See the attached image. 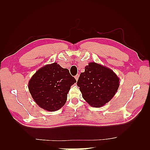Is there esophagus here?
<instances>
[{"instance_id":"esophagus-1","label":"esophagus","mask_w":150,"mask_h":150,"mask_svg":"<svg viewBox=\"0 0 150 150\" xmlns=\"http://www.w3.org/2000/svg\"><path fill=\"white\" fill-rule=\"evenodd\" d=\"M79 75L78 74V75H76L75 76V79H76V81H78V79H79Z\"/></svg>"}]
</instances>
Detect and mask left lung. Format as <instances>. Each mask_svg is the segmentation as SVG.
I'll use <instances>...</instances> for the list:
<instances>
[{"label":"left lung","instance_id":"8db88e82","mask_svg":"<svg viewBox=\"0 0 150 150\" xmlns=\"http://www.w3.org/2000/svg\"><path fill=\"white\" fill-rule=\"evenodd\" d=\"M120 79L112 69L95 62L88 63L81 73L77 86L82 97L90 106L100 108L115 96Z\"/></svg>","mask_w":150,"mask_h":150}]
</instances>
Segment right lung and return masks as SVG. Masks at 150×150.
I'll list each match as a JSON object with an SVG mask.
<instances>
[{
	"label": "right lung",
	"instance_id": "right-lung-1",
	"mask_svg": "<svg viewBox=\"0 0 150 150\" xmlns=\"http://www.w3.org/2000/svg\"><path fill=\"white\" fill-rule=\"evenodd\" d=\"M75 82L68 69L54 62L37 70L30 79L28 89L40 108L55 111L64 106L71 85Z\"/></svg>",
	"mask_w": 150,
	"mask_h": 150
}]
</instances>
